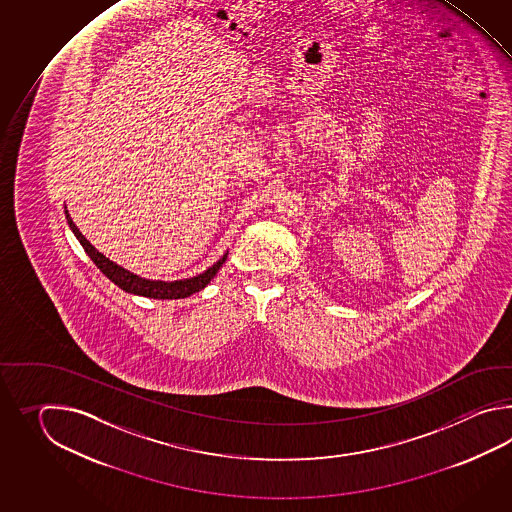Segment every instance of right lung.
<instances>
[{
    "mask_svg": "<svg viewBox=\"0 0 512 512\" xmlns=\"http://www.w3.org/2000/svg\"><path fill=\"white\" fill-rule=\"evenodd\" d=\"M67 225L71 232L75 234V238L80 241V245L84 247L87 256L93 260L102 274H106L111 282L120 287L122 291L130 294H139V296H146V298H155V300H177V298H186L192 296L194 293H199L207 287L210 280L218 274L219 269L223 267V263L227 260L225 252L212 267H208L207 271L199 272L192 278H185V280H174V282H163V280H148V278H141L139 274L124 269L117 265L115 261L106 258L102 252H98L89 241L84 238V234L78 230L77 225L73 223V219L69 216L66 207Z\"/></svg>",
    "mask_w": 512,
    "mask_h": 512,
    "instance_id": "1",
    "label": "right lung"
}]
</instances>
